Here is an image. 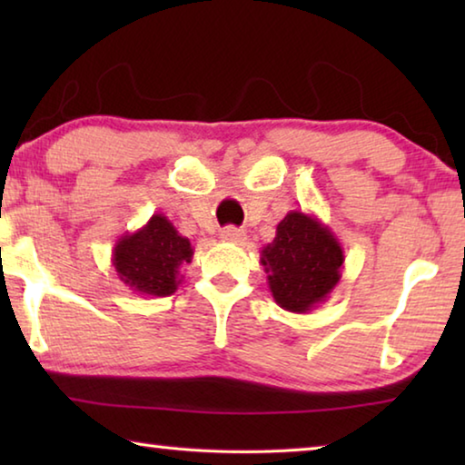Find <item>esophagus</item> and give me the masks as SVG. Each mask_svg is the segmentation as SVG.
<instances>
[{
    "instance_id": "esophagus-1",
    "label": "esophagus",
    "mask_w": 465,
    "mask_h": 465,
    "mask_svg": "<svg viewBox=\"0 0 465 465\" xmlns=\"http://www.w3.org/2000/svg\"><path fill=\"white\" fill-rule=\"evenodd\" d=\"M222 238H223L225 242L240 243V242L246 240V232H243V230H238V227H233V225H227V227H223Z\"/></svg>"
}]
</instances>
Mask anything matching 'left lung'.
<instances>
[{
	"label": "left lung",
	"mask_w": 465,
	"mask_h": 465,
	"mask_svg": "<svg viewBox=\"0 0 465 465\" xmlns=\"http://www.w3.org/2000/svg\"><path fill=\"white\" fill-rule=\"evenodd\" d=\"M269 289L282 310L308 313L324 303L342 277L344 250L318 217L289 211L261 252Z\"/></svg>",
	"instance_id": "1"
}]
</instances>
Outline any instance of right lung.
<instances>
[{
    "label": "right lung",
    "instance_id": "obj_1",
    "mask_svg": "<svg viewBox=\"0 0 465 465\" xmlns=\"http://www.w3.org/2000/svg\"><path fill=\"white\" fill-rule=\"evenodd\" d=\"M193 261L191 240L176 232L162 213L133 233H124L113 250V266L131 291L149 297L174 293L183 274L180 269Z\"/></svg>",
    "mask_w": 465,
    "mask_h": 465
}]
</instances>
